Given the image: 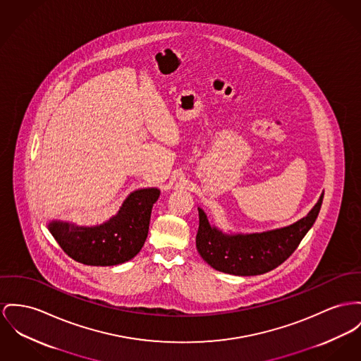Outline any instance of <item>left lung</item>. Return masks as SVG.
I'll return each instance as SVG.
<instances>
[{"mask_svg":"<svg viewBox=\"0 0 361 361\" xmlns=\"http://www.w3.org/2000/svg\"><path fill=\"white\" fill-rule=\"evenodd\" d=\"M323 195L311 212L288 227L253 234H224L211 226L198 208L200 226L195 245L200 256L216 271L250 276L268 272L288 260L312 227L319 215Z\"/></svg>","mask_w":361,"mask_h":361,"instance_id":"8db88e82","label":"left lung"}]
</instances>
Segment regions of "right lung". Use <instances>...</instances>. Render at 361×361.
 I'll return each instance as SVG.
<instances>
[{
    "label": "right lung",
    "instance_id": "right-lung-1",
    "mask_svg": "<svg viewBox=\"0 0 361 361\" xmlns=\"http://www.w3.org/2000/svg\"><path fill=\"white\" fill-rule=\"evenodd\" d=\"M159 195V189H140L124 200L115 216L99 226L83 227L53 220L49 223V231L78 263L97 267L121 264L142 249L152 208Z\"/></svg>",
    "mask_w": 361,
    "mask_h": 361
}]
</instances>
